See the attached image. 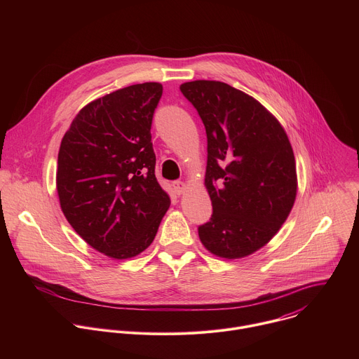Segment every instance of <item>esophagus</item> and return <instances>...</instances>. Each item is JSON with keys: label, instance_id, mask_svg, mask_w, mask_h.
I'll return each instance as SVG.
<instances>
[{"label": "esophagus", "instance_id": "obj_1", "mask_svg": "<svg viewBox=\"0 0 359 359\" xmlns=\"http://www.w3.org/2000/svg\"><path fill=\"white\" fill-rule=\"evenodd\" d=\"M173 187H175V190H176V193H177V194H183L187 186H186V183H183V182L177 180V182H173Z\"/></svg>", "mask_w": 359, "mask_h": 359}]
</instances>
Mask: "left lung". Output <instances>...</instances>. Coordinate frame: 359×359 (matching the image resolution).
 I'll return each instance as SVG.
<instances>
[{"label": "left lung", "mask_w": 359, "mask_h": 359, "mask_svg": "<svg viewBox=\"0 0 359 359\" xmlns=\"http://www.w3.org/2000/svg\"><path fill=\"white\" fill-rule=\"evenodd\" d=\"M182 93L208 135L204 186L210 222L201 244L226 260L264 247L287 220L297 196V168L288 136L257 99L220 81H191Z\"/></svg>", "instance_id": "left-lung-1"}]
</instances>
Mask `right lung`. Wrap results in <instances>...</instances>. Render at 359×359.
<instances>
[{
  "mask_svg": "<svg viewBox=\"0 0 359 359\" xmlns=\"http://www.w3.org/2000/svg\"><path fill=\"white\" fill-rule=\"evenodd\" d=\"M163 86L130 85L97 97L72 121L58 153L64 216L96 251L132 259L155 238L170 198L155 176L151 119Z\"/></svg>",
  "mask_w": 359,
  "mask_h": 359,
  "instance_id": "add662e5",
  "label": "right lung"
}]
</instances>
